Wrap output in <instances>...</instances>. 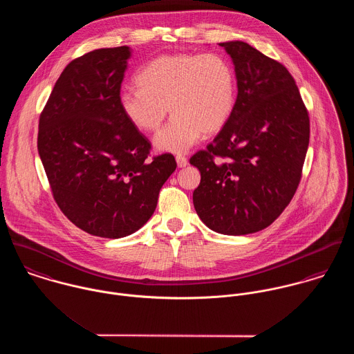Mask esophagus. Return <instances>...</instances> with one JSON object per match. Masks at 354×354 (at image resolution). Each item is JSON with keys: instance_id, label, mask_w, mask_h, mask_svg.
Returning <instances> with one entry per match:
<instances>
[{"instance_id": "1", "label": "esophagus", "mask_w": 354, "mask_h": 354, "mask_svg": "<svg viewBox=\"0 0 354 354\" xmlns=\"http://www.w3.org/2000/svg\"><path fill=\"white\" fill-rule=\"evenodd\" d=\"M176 160H177V166H178V167H185V166H188V158H185V156H183V155H177V156H176Z\"/></svg>"}]
</instances>
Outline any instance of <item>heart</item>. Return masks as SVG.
<instances>
[{"label":"heart","mask_w":354,"mask_h":354,"mask_svg":"<svg viewBox=\"0 0 354 354\" xmlns=\"http://www.w3.org/2000/svg\"><path fill=\"white\" fill-rule=\"evenodd\" d=\"M136 84L139 88H127L118 98L122 114L136 129L153 132L166 118L167 107L173 113L152 140L160 152L184 153L203 133L219 132L237 100L234 69L214 53L158 55L138 73Z\"/></svg>","instance_id":"b5f03b06"}]
</instances>
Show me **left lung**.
Instances as JSON below:
<instances>
[{"label": "left lung", "instance_id": "obj_1", "mask_svg": "<svg viewBox=\"0 0 354 354\" xmlns=\"http://www.w3.org/2000/svg\"><path fill=\"white\" fill-rule=\"evenodd\" d=\"M237 79L233 114L207 151L191 158L202 180L194 205L211 230L243 236L270 226L301 178L309 118L289 71L243 41L219 44Z\"/></svg>", "mask_w": 354, "mask_h": 354}]
</instances>
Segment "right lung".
Instances as JSON below:
<instances>
[{"instance_id":"right-lung-1","label":"right lung","mask_w":354,"mask_h":354,"mask_svg":"<svg viewBox=\"0 0 354 354\" xmlns=\"http://www.w3.org/2000/svg\"><path fill=\"white\" fill-rule=\"evenodd\" d=\"M131 55L128 46L107 48L69 62L39 118L38 152L55 202L77 227L104 239L147 223L177 167L170 153L147 159L150 142L120 109Z\"/></svg>"}]
</instances>
